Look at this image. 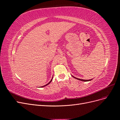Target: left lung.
<instances>
[{
    "mask_svg": "<svg viewBox=\"0 0 120 120\" xmlns=\"http://www.w3.org/2000/svg\"><path fill=\"white\" fill-rule=\"evenodd\" d=\"M72 77H73V76H72ZM74 78H75V79H78V80H79V81H83V82H88V81H91L92 79H89V80H85V79H78V78H75V77H73Z\"/></svg>",
    "mask_w": 120,
    "mask_h": 120,
    "instance_id": "8db88e82",
    "label": "left lung"
}]
</instances>
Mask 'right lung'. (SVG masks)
<instances>
[{
	"mask_svg": "<svg viewBox=\"0 0 120 120\" xmlns=\"http://www.w3.org/2000/svg\"><path fill=\"white\" fill-rule=\"evenodd\" d=\"M52 78H53V77H52ZM52 79H51V81H50V82H49V83H48V84H46V85H45V86H41V88H42V87H43V86H47V85H48L49 84V83H50V82H51L52 81Z\"/></svg>",
	"mask_w": 120,
	"mask_h": 120,
	"instance_id": "add662e5",
	"label": "right lung"
}]
</instances>
